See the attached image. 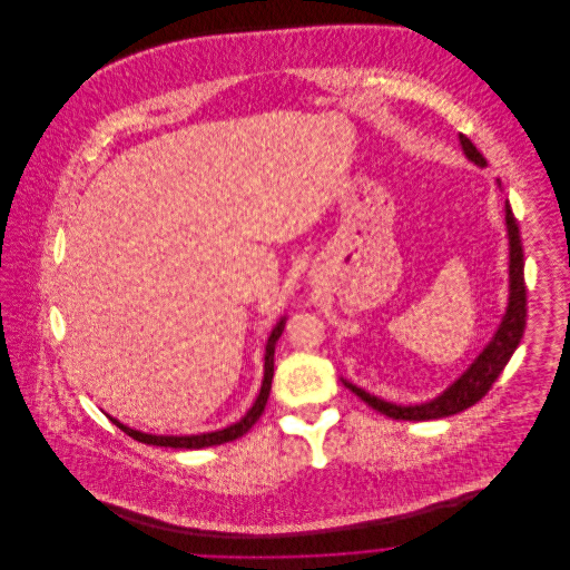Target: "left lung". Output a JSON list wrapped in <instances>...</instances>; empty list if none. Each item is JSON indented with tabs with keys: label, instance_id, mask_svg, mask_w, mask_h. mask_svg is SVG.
Listing matches in <instances>:
<instances>
[{
	"label": "left lung",
	"instance_id": "1",
	"mask_svg": "<svg viewBox=\"0 0 570 570\" xmlns=\"http://www.w3.org/2000/svg\"><path fill=\"white\" fill-rule=\"evenodd\" d=\"M463 154L470 163L485 168L488 160L483 154L472 145L468 136H459ZM500 186V179H495ZM504 222H507V237H509V298H507V309L502 314V321L491 335L485 348L476 355V360L463 371L441 395H436L430 402L423 404H412V406H400L386 400H380L364 389L346 382L342 377V384L355 393L362 402L391 419H404V421H428V419H441L456 414L465 407L474 406L488 395L491 384L498 380L507 362L511 360L513 351L518 348L524 326H527V287H524V252H522V242H520V230L518 222L513 217V210L509 202H504Z\"/></svg>",
	"mask_w": 570,
	"mask_h": 570
}]
</instances>
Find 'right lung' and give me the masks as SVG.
Masks as SVG:
<instances>
[{
    "label": "right lung",
    "mask_w": 570,
    "mask_h": 570,
    "mask_svg": "<svg viewBox=\"0 0 570 570\" xmlns=\"http://www.w3.org/2000/svg\"><path fill=\"white\" fill-rule=\"evenodd\" d=\"M287 318L281 316L278 323L272 328L267 342H265V362H263V382H261V391L254 400L252 407L245 412L244 416L228 425V428H222V430H213V432H202V434H149V432H140V430H134L125 423H120L118 419L109 416L111 423H116L125 434H129L131 439L140 441V443H147V445H160V448H175V450H202V448H210V445H222V443H228V441H235L239 436H244L245 432L258 421V416L263 414L265 404H267V397H269V389H272V377H274V348H276V342L285 328Z\"/></svg>",
    "instance_id": "right-lung-1"
}]
</instances>
